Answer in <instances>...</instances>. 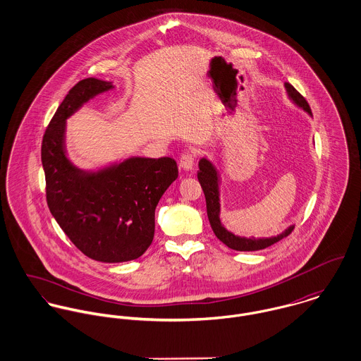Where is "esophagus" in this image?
<instances>
[{
    "instance_id": "esophagus-1",
    "label": "esophagus",
    "mask_w": 361,
    "mask_h": 361,
    "mask_svg": "<svg viewBox=\"0 0 361 361\" xmlns=\"http://www.w3.org/2000/svg\"><path fill=\"white\" fill-rule=\"evenodd\" d=\"M195 161H196V157L192 154V153H183V154L180 155L179 165L185 171H192L193 166H195Z\"/></svg>"
}]
</instances>
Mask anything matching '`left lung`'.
I'll return each mask as SVG.
<instances>
[{
  "label": "left lung",
  "mask_w": 361,
  "mask_h": 361,
  "mask_svg": "<svg viewBox=\"0 0 361 361\" xmlns=\"http://www.w3.org/2000/svg\"><path fill=\"white\" fill-rule=\"evenodd\" d=\"M285 89L288 92L289 99L296 104L298 106L303 108L307 114L311 115V108L309 103L306 102V99L290 85V83H285ZM199 172H197V178L199 182L202 185V189L204 192L206 196L207 215H208V221L209 225L215 233V236L224 243L226 245L229 249L238 250V252H256V250H262L265 247L272 246L274 243L279 242L281 239L286 238L288 235L292 233L293 231V225L289 226L288 229H285L282 233L272 236V238H242V236H236L235 233L229 232L219 219V212H221V204H219V178H218V171L216 168L207 159L202 158L199 161Z\"/></svg>",
  "instance_id": "left-lung-1"
}]
</instances>
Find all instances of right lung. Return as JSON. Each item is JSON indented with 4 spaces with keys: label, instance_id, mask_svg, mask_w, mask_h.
I'll return each instance as SVG.
<instances>
[{
    "label": "right lung",
    "instance_id": "right-lung-1",
    "mask_svg": "<svg viewBox=\"0 0 361 361\" xmlns=\"http://www.w3.org/2000/svg\"><path fill=\"white\" fill-rule=\"evenodd\" d=\"M112 87L87 78L69 90L46 129L42 162L47 204L71 242L87 257L123 262L140 257L152 245L155 207L178 178V165L169 157H130L93 172L69 161L66 119Z\"/></svg>",
    "mask_w": 361,
    "mask_h": 361
}]
</instances>
